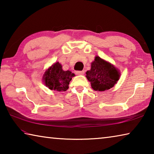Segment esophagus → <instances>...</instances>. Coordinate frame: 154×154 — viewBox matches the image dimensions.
I'll use <instances>...</instances> for the list:
<instances>
[{
	"mask_svg": "<svg viewBox=\"0 0 154 154\" xmlns=\"http://www.w3.org/2000/svg\"><path fill=\"white\" fill-rule=\"evenodd\" d=\"M75 73H76V75H83L85 73V71H77L75 72Z\"/></svg>",
	"mask_w": 154,
	"mask_h": 154,
	"instance_id": "esophagus-1",
	"label": "esophagus"
}]
</instances>
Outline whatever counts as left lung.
<instances>
[{
    "instance_id": "left-lung-1",
    "label": "left lung",
    "mask_w": 154,
    "mask_h": 154,
    "mask_svg": "<svg viewBox=\"0 0 154 154\" xmlns=\"http://www.w3.org/2000/svg\"><path fill=\"white\" fill-rule=\"evenodd\" d=\"M119 72L111 64L96 56L86 72V77L96 91H105L113 88L119 79Z\"/></svg>"
}]
</instances>
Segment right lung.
I'll use <instances>...</instances> for the list:
<instances>
[{"label":"right lung","instance_id":"1","mask_svg":"<svg viewBox=\"0 0 154 154\" xmlns=\"http://www.w3.org/2000/svg\"><path fill=\"white\" fill-rule=\"evenodd\" d=\"M74 76L75 74L70 71H63L62 65L56 62L45 71L44 81L46 86L50 90L64 92L69 89V83Z\"/></svg>","mask_w":154,"mask_h":154}]
</instances>
